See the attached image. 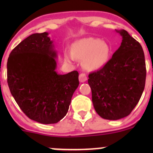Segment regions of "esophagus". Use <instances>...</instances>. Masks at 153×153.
I'll list each match as a JSON object with an SVG mask.
<instances>
[{
	"instance_id": "34e87169",
	"label": "esophagus",
	"mask_w": 153,
	"mask_h": 153,
	"mask_svg": "<svg viewBox=\"0 0 153 153\" xmlns=\"http://www.w3.org/2000/svg\"><path fill=\"white\" fill-rule=\"evenodd\" d=\"M87 80V77H86L85 73H81L79 75V81L81 82H85Z\"/></svg>"
}]
</instances>
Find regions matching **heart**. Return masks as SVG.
<instances>
[{"mask_svg":"<svg viewBox=\"0 0 153 153\" xmlns=\"http://www.w3.org/2000/svg\"><path fill=\"white\" fill-rule=\"evenodd\" d=\"M111 49L106 41L98 38H86L74 43L71 55L64 53V58L68 62L75 59L83 61V66L87 70H96L102 67L109 60Z\"/></svg>","mask_w":153,"mask_h":153,"instance_id":"heart-1","label":"heart"}]
</instances>
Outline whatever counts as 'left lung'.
<instances>
[{"mask_svg":"<svg viewBox=\"0 0 153 153\" xmlns=\"http://www.w3.org/2000/svg\"><path fill=\"white\" fill-rule=\"evenodd\" d=\"M120 47L99 70L89 74L88 84L97 113L104 119L118 120L131 113L144 89L146 64L139 42L124 29Z\"/></svg>","mask_w":153,"mask_h":153,"instance_id":"1","label":"left lung"}]
</instances>
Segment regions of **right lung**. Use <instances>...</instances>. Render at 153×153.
Here are the masks:
<instances>
[{"instance_id": "add662e5", "label": "right lung", "mask_w": 153, "mask_h": 153, "mask_svg": "<svg viewBox=\"0 0 153 153\" xmlns=\"http://www.w3.org/2000/svg\"><path fill=\"white\" fill-rule=\"evenodd\" d=\"M48 32L35 33L11 52L7 83L15 101L30 119L55 124L67 115L79 84L78 72H56V51Z\"/></svg>"}]
</instances>
